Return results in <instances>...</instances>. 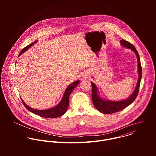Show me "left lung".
I'll use <instances>...</instances> for the list:
<instances>
[{
	"label": "left lung",
	"mask_w": 156,
	"mask_h": 156,
	"mask_svg": "<svg viewBox=\"0 0 156 156\" xmlns=\"http://www.w3.org/2000/svg\"><path fill=\"white\" fill-rule=\"evenodd\" d=\"M121 46L125 48H127L131 49L133 52H134L137 58V62H138V79L134 91L132 93V94L126 99H123L121 101H112L108 100L107 99L102 98L101 97L99 93V90L97 86L93 82H91L92 85V99L93 102L94 107L99 111L100 112L105 114H113L115 112H119L122 109L125 108L131 104H132L137 97L140 85L142 78V68L141 65L140 58L138 54V51H136V48L133 46L131 43L129 42L122 39L120 41Z\"/></svg>",
	"instance_id": "left-lung-1"
}]
</instances>
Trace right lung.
Listing matches in <instances>:
<instances>
[{"instance_id": "obj_1", "label": "right lung", "mask_w": 156, "mask_h": 156, "mask_svg": "<svg viewBox=\"0 0 156 156\" xmlns=\"http://www.w3.org/2000/svg\"><path fill=\"white\" fill-rule=\"evenodd\" d=\"M38 41L36 40L34 42H32L30 45L25 47L24 49H22L18 55H21L22 54H23L25 52H26L28 49H29L31 47L34 46V44L37 42ZM80 80H76L73 83H72L70 84L68 86V87L66 88V90L64 91L63 95L62 96V98L60 101V102L55 106L49 108L48 109L44 110H38V109H34L31 108V107L28 106L21 99V101L23 102V105L25 106V107L32 113L42 117L45 118H56L60 116H62L65 112L66 110H67L69 107V97L72 91H73L74 89L76 87V86L79 84Z\"/></svg>"}]
</instances>
